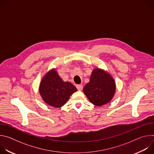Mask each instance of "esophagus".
I'll return each instance as SVG.
<instances>
[{"instance_id": "obj_1", "label": "esophagus", "mask_w": 154, "mask_h": 154, "mask_svg": "<svg viewBox=\"0 0 154 154\" xmlns=\"http://www.w3.org/2000/svg\"><path fill=\"white\" fill-rule=\"evenodd\" d=\"M76 88L78 89V90L81 91L83 89V85L81 84H78L76 85Z\"/></svg>"}]
</instances>
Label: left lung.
Returning <instances> with one entry per match:
<instances>
[{
	"label": "left lung",
	"mask_w": 154,
	"mask_h": 154,
	"mask_svg": "<svg viewBox=\"0 0 154 154\" xmlns=\"http://www.w3.org/2000/svg\"><path fill=\"white\" fill-rule=\"evenodd\" d=\"M83 90L92 103L102 106L112 99L116 90V85L110 75L96 69L92 72L90 82L84 86Z\"/></svg>",
	"instance_id": "8db88e82"
}]
</instances>
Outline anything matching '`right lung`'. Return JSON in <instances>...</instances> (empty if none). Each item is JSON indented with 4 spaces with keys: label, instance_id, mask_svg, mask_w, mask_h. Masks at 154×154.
Returning a JSON list of instances; mask_svg holds the SVG:
<instances>
[{
    "label": "right lung",
    "instance_id": "obj_1",
    "mask_svg": "<svg viewBox=\"0 0 154 154\" xmlns=\"http://www.w3.org/2000/svg\"><path fill=\"white\" fill-rule=\"evenodd\" d=\"M39 93L46 103L59 108L64 105L70 96L77 91L69 82H64L55 70L48 73L39 86Z\"/></svg>",
    "mask_w": 154,
    "mask_h": 154
}]
</instances>
